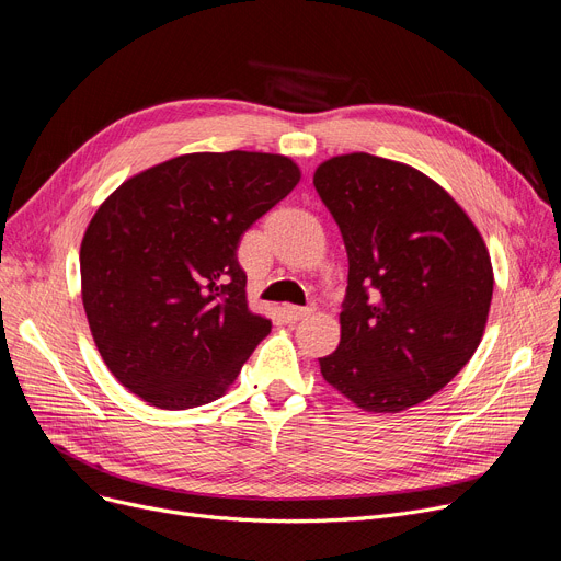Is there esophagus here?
<instances>
[{"mask_svg": "<svg viewBox=\"0 0 561 561\" xmlns=\"http://www.w3.org/2000/svg\"><path fill=\"white\" fill-rule=\"evenodd\" d=\"M284 313H286V319H288V321H300V319H305V316H309V313H311V309H309V307L286 305V307H284Z\"/></svg>", "mask_w": 561, "mask_h": 561, "instance_id": "1", "label": "esophagus"}]
</instances>
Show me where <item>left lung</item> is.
I'll use <instances>...</instances> for the list:
<instances>
[{
	"instance_id": "8db88e82",
	"label": "left lung",
	"mask_w": 561,
	"mask_h": 561,
	"mask_svg": "<svg viewBox=\"0 0 561 561\" xmlns=\"http://www.w3.org/2000/svg\"><path fill=\"white\" fill-rule=\"evenodd\" d=\"M313 187L348 252L339 348L321 374L367 412L433 397L470 362L489 321V248L451 194L420 169L369 153L316 167Z\"/></svg>"
}]
</instances>
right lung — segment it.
<instances>
[{
  "label": "right lung",
  "mask_w": 561,
  "mask_h": 561,
  "mask_svg": "<svg viewBox=\"0 0 561 561\" xmlns=\"http://www.w3.org/2000/svg\"><path fill=\"white\" fill-rule=\"evenodd\" d=\"M277 153H185L121 183L80 248L82 305L112 376L162 410L227 394L273 323L248 305L238 242L294 190Z\"/></svg>",
  "instance_id": "1"
}]
</instances>
